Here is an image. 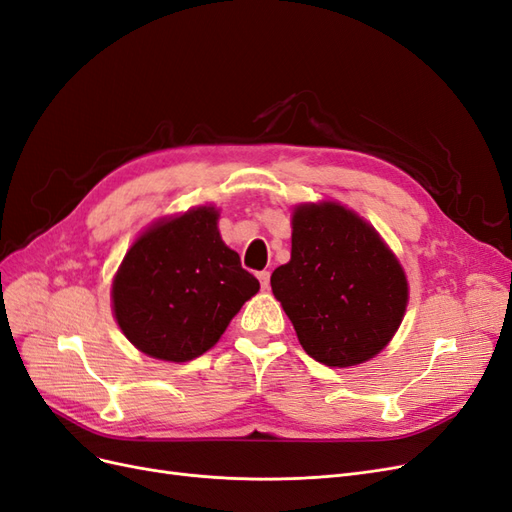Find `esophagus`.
<instances>
[{"label": "esophagus", "instance_id": "obj_1", "mask_svg": "<svg viewBox=\"0 0 512 512\" xmlns=\"http://www.w3.org/2000/svg\"><path fill=\"white\" fill-rule=\"evenodd\" d=\"M258 280H260V286L267 290L269 288V280H271V273L269 271H260L258 273Z\"/></svg>", "mask_w": 512, "mask_h": 512}]
</instances>
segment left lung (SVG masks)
Listing matches in <instances>:
<instances>
[{
	"mask_svg": "<svg viewBox=\"0 0 512 512\" xmlns=\"http://www.w3.org/2000/svg\"><path fill=\"white\" fill-rule=\"evenodd\" d=\"M271 288L303 350L329 367L376 356L408 303L393 252L359 215L335 203L294 209L290 262L273 271Z\"/></svg>",
	"mask_w": 512,
	"mask_h": 512,
	"instance_id": "8db88e82",
	"label": "left lung"
}]
</instances>
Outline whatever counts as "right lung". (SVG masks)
<instances>
[{
    "label": "right lung",
    "instance_id": "1",
    "mask_svg": "<svg viewBox=\"0 0 512 512\" xmlns=\"http://www.w3.org/2000/svg\"><path fill=\"white\" fill-rule=\"evenodd\" d=\"M260 284L224 245L218 211L198 207L149 228L123 258L113 309L130 342L162 361L207 352Z\"/></svg>",
    "mask_w": 512,
    "mask_h": 512
}]
</instances>
